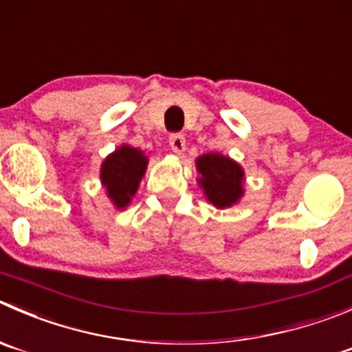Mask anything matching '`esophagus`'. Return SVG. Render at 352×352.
<instances>
[{"label":"esophagus","instance_id":"1","mask_svg":"<svg viewBox=\"0 0 352 352\" xmlns=\"http://www.w3.org/2000/svg\"><path fill=\"white\" fill-rule=\"evenodd\" d=\"M170 148H172L173 153L180 155V153L186 149V138L182 134H172L170 135Z\"/></svg>","mask_w":352,"mask_h":352}]
</instances>
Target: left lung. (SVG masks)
<instances>
[{"label": "left lung", "instance_id": "left-lung-1", "mask_svg": "<svg viewBox=\"0 0 352 352\" xmlns=\"http://www.w3.org/2000/svg\"><path fill=\"white\" fill-rule=\"evenodd\" d=\"M196 168L201 175L197 182L213 206L223 210L244 196V170L228 156L206 153L196 160Z\"/></svg>", "mask_w": 352, "mask_h": 352}]
</instances>
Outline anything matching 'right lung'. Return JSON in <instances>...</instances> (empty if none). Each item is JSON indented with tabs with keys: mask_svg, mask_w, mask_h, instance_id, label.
<instances>
[{
	"mask_svg": "<svg viewBox=\"0 0 352 352\" xmlns=\"http://www.w3.org/2000/svg\"><path fill=\"white\" fill-rule=\"evenodd\" d=\"M148 156L141 149L124 144L115 149L101 165V182L107 189L111 203L124 210L132 201V196L138 192L141 179L146 173Z\"/></svg>",
	"mask_w": 352,
	"mask_h": 352,
	"instance_id": "add662e5",
	"label": "right lung"
}]
</instances>
